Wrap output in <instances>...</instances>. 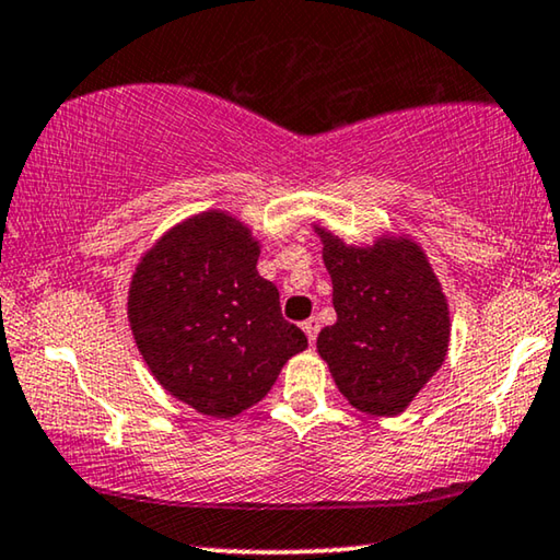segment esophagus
<instances>
[{
    "label": "esophagus",
    "mask_w": 560,
    "mask_h": 560,
    "mask_svg": "<svg viewBox=\"0 0 560 560\" xmlns=\"http://www.w3.org/2000/svg\"><path fill=\"white\" fill-rule=\"evenodd\" d=\"M302 329H304V334H306L308 345H314V341H316V334H319V322H316L314 316H312V319H306V322L302 324Z\"/></svg>",
    "instance_id": "34e87169"
}]
</instances>
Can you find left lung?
Instances as JSON below:
<instances>
[{
    "label": "left lung",
    "instance_id": "1",
    "mask_svg": "<svg viewBox=\"0 0 560 560\" xmlns=\"http://www.w3.org/2000/svg\"><path fill=\"white\" fill-rule=\"evenodd\" d=\"M331 277L337 322L316 352L349 405L366 415L405 412L447 357L450 308L428 254L410 236L347 244L314 226Z\"/></svg>",
    "mask_w": 560,
    "mask_h": 560
}]
</instances>
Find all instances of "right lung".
<instances>
[{
	"label": "right lung",
	"instance_id": "1",
	"mask_svg": "<svg viewBox=\"0 0 560 560\" xmlns=\"http://www.w3.org/2000/svg\"><path fill=\"white\" fill-rule=\"evenodd\" d=\"M261 244L229 211H203L163 233L132 271L128 322L165 392L206 417L261 402L304 331L281 316L279 289L258 277Z\"/></svg>",
	"mask_w": 560,
	"mask_h": 560
}]
</instances>
